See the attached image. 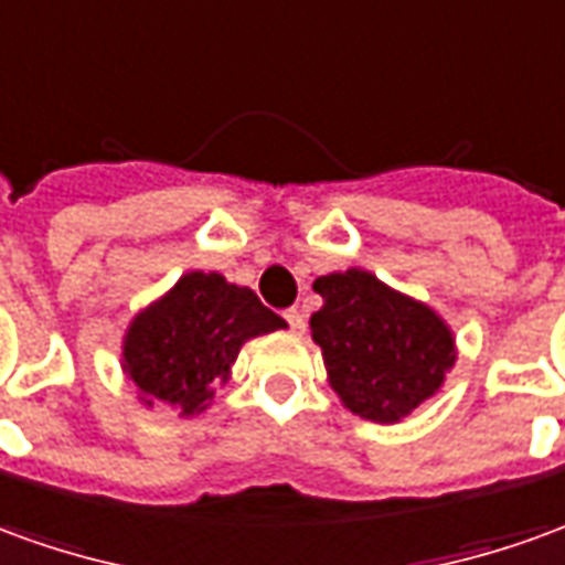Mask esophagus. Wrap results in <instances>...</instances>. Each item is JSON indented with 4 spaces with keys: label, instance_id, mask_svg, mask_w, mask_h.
<instances>
[{
    "label": "esophagus",
    "instance_id": "34e87169",
    "mask_svg": "<svg viewBox=\"0 0 565 565\" xmlns=\"http://www.w3.org/2000/svg\"><path fill=\"white\" fill-rule=\"evenodd\" d=\"M284 321L290 323V330H294V333H302V330H306V315H302L299 309L284 311Z\"/></svg>",
    "mask_w": 565,
    "mask_h": 565
}]
</instances>
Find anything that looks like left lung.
Instances as JSON below:
<instances>
[{
	"label": "left lung",
	"mask_w": 565,
	"mask_h": 565,
	"mask_svg": "<svg viewBox=\"0 0 565 565\" xmlns=\"http://www.w3.org/2000/svg\"><path fill=\"white\" fill-rule=\"evenodd\" d=\"M323 306L311 315L327 379L354 416L394 425L440 392L456 364L447 321L364 269L311 284Z\"/></svg>",
	"instance_id": "8db88e82"
}]
</instances>
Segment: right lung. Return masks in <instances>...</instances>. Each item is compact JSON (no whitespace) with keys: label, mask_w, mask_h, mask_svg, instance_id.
Wrapping results in <instances>:
<instances>
[{"label":"right lung","mask_w":565,"mask_h":565,"mask_svg":"<svg viewBox=\"0 0 565 565\" xmlns=\"http://www.w3.org/2000/svg\"><path fill=\"white\" fill-rule=\"evenodd\" d=\"M287 327L250 287L216 271H186L168 294L146 306L121 342V370L140 401L195 416L207 409L216 382H226L247 339Z\"/></svg>","instance_id":"add662e5"}]
</instances>
